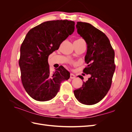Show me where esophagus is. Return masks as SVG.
<instances>
[{"label": "esophagus", "mask_w": 132, "mask_h": 132, "mask_svg": "<svg viewBox=\"0 0 132 132\" xmlns=\"http://www.w3.org/2000/svg\"><path fill=\"white\" fill-rule=\"evenodd\" d=\"M70 78V79H74L75 78V75L73 73H71Z\"/></svg>", "instance_id": "1"}]
</instances>
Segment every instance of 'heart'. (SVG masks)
Here are the masks:
<instances>
[{
  "instance_id": "heart-1",
  "label": "heart",
  "mask_w": 132,
  "mask_h": 132,
  "mask_svg": "<svg viewBox=\"0 0 132 132\" xmlns=\"http://www.w3.org/2000/svg\"><path fill=\"white\" fill-rule=\"evenodd\" d=\"M77 40H78V39H77Z\"/></svg>"
}]
</instances>
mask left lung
Masks as SVG:
<instances>
[{
	"mask_svg": "<svg viewBox=\"0 0 132 132\" xmlns=\"http://www.w3.org/2000/svg\"><path fill=\"white\" fill-rule=\"evenodd\" d=\"M76 27L87 44L85 62L87 65L83 71L91 77L74 94L80 103L92 105L102 100L110 89L116 68L114 51L106 35L90 23L77 22ZM79 77L82 79L80 75Z\"/></svg>",
	"mask_w": 132,
	"mask_h": 132,
	"instance_id": "left-lung-1",
	"label": "left lung"
}]
</instances>
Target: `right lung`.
Instances as JSON below:
<instances>
[{
	"label": "right lung",
	"mask_w": 132,
	"mask_h": 132,
	"mask_svg": "<svg viewBox=\"0 0 132 132\" xmlns=\"http://www.w3.org/2000/svg\"><path fill=\"white\" fill-rule=\"evenodd\" d=\"M74 25V21L67 20L44 22L28 32L21 44L19 62L21 81L27 93L35 100L52 99L61 82L69 79L70 73L62 65L51 74L48 58L73 33Z\"/></svg>",
	"instance_id": "obj_1"
}]
</instances>
